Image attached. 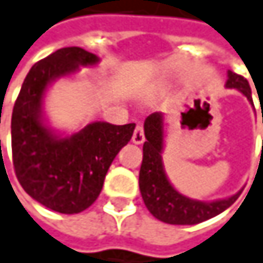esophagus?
<instances>
[{
    "label": "esophagus",
    "mask_w": 263,
    "mask_h": 263,
    "mask_svg": "<svg viewBox=\"0 0 263 263\" xmlns=\"http://www.w3.org/2000/svg\"><path fill=\"white\" fill-rule=\"evenodd\" d=\"M132 141L135 144H141L144 141V131H143V125L141 123H137L134 134H132Z\"/></svg>",
    "instance_id": "esophagus-1"
}]
</instances>
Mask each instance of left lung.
Listing matches in <instances>:
<instances>
[{"instance_id":"1","label":"left lung","mask_w":263,"mask_h":263,"mask_svg":"<svg viewBox=\"0 0 263 263\" xmlns=\"http://www.w3.org/2000/svg\"><path fill=\"white\" fill-rule=\"evenodd\" d=\"M227 88H235L240 91L251 103V88L247 79L233 71H229ZM144 137L143 144V161L140 167V192L147 210L160 221L174 226H193L207 221L226 209H229L240 195L237 192L230 198L216 201H198L181 195L172 184L169 183L164 166H163V144H164V129H163V114L154 112L144 120Z\"/></svg>"}]
</instances>
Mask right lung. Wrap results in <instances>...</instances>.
I'll return each mask as SVG.
<instances>
[{
    "instance_id": "obj_1",
    "label": "right lung",
    "mask_w": 263,
    "mask_h": 263,
    "mask_svg": "<svg viewBox=\"0 0 263 263\" xmlns=\"http://www.w3.org/2000/svg\"><path fill=\"white\" fill-rule=\"evenodd\" d=\"M99 58L80 47L61 48L28 71L12 112V154L20 184L50 210L73 215L88 209L100 195L106 172L128 144L135 123L94 122L70 137H59L44 122L47 88Z\"/></svg>"
}]
</instances>
